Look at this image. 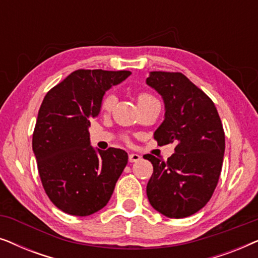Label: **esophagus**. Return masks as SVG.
Here are the masks:
<instances>
[{"label":"esophagus","instance_id":"34e87169","mask_svg":"<svg viewBox=\"0 0 258 258\" xmlns=\"http://www.w3.org/2000/svg\"><path fill=\"white\" fill-rule=\"evenodd\" d=\"M141 160V156L140 155H137V154H129V162H137V161H140Z\"/></svg>","mask_w":258,"mask_h":258}]
</instances>
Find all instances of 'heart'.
<instances>
[{"label":"heart","instance_id":"obj_1","mask_svg":"<svg viewBox=\"0 0 258 258\" xmlns=\"http://www.w3.org/2000/svg\"><path fill=\"white\" fill-rule=\"evenodd\" d=\"M149 101H156V98H155L153 95H150L148 93H141L139 95V103H143V102H149ZM116 102H117V97H116L114 94L105 95L103 101H102L101 109L104 112L111 111L112 108L115 107Z\"/></svg>","mask_w":258,"mask_h":258}]
</instances>
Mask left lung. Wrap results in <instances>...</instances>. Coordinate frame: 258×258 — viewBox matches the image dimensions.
<instances>
[{
    "instance_id": "obj_1",
    "label": "left lung",
    "mask_w": 258,
    "mask_h": 258,
    "mask_svg": "<svg viewBox=\"0 0 258 258\" xmlns=\"http://www.w3.org/2000/svg\"><path fill=\"white\" fill-rule=\"evenodd\" d=\"M147 84L164 101V121L154 139L174 143L167 161L144 155L154 172L147 184L151 207L170 218L202 209L220 178L225 149L224 130L214 102L181 73L151 72Z\"/></svg>"
}]
</instances>
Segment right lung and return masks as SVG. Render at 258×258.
<instances>
[{
	"label": "right lung",
	"mask_w": 258,
	"mask_h": 258,
	"mask_svg": "<svg viewBox=\"0 0 258 258\" xmlns=\"http://www.w3.org/2000/svg\"><path fill=\"white\" fill-rule=\"evenodd\" d=\"M128 70L79 69L45 95L33 134V151L42 185L59 210L89 216L107 206L128 163L117 148L95 150L90 121L105 91L130 75Z\"/></svg>",
	"instance_id": "right-lung-1"
}]
</instances>
